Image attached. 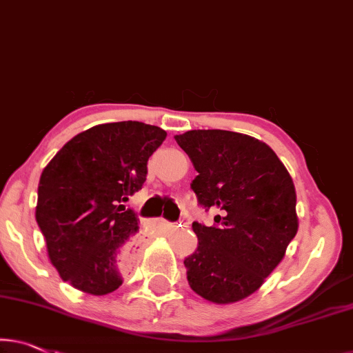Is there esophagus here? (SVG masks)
Listing matches in <instances>:
<instances>
[{
  "mask_svg": "<svg viewBox=\"0 0 353 353\" xmlns=\"http://www.w3.org/2000/svg\"><path fill=\"white\" fill-rule=\"evenodd\" d=\"M157 223H159V224H162V226H173V224H172V223H168V221H167V219H164V218H161V219H159V221H157Z\"/></svg>",
  "mask_w": 353,
  "mask_h": 353,
  "instance_id": "obj_1",
  "label": "esophagus"
}]
</instances>
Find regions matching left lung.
Segmentation results:
<instances>
[{
    "instance_id": "obj_1",
    "label": "left lung",
    "mask_w": 353,
    "mask_h": 353,
    "mask_svg": "<svg viewBox=\"0 0 353 353\" xmlns=\"http://www.w3.org/2000/svg\"><path fill=\"white\" fill-rule=\"evenodd\" d=\"M175 140L191 159V183L213 226L197 221V250L185 259L188 282L214 304L254 293L277 268L298 232L293 180L277 154L250 135L189 130Z\"/></svg>"
}]
</instances>
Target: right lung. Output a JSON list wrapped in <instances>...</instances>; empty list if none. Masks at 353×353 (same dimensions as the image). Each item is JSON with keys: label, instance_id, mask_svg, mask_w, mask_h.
<instances>
[{"label": "right lung", "instance_id": "right-lung-1", "mask_svg": "<svg viewBox=\"0 0 353 353\" xmlns=\"http://www.w3.org/2000/svg\"><path fill=\"white\" fill-rule=\"evenodd\" d=\"M139 121L100 124L73 137L41 173L37 223L63 282L103 296L137 258L139 218L122 202L146 181L148 159L165 140Z\"/></svg>", "mask_w": 353, "mask_h": 353}]
</instances>
